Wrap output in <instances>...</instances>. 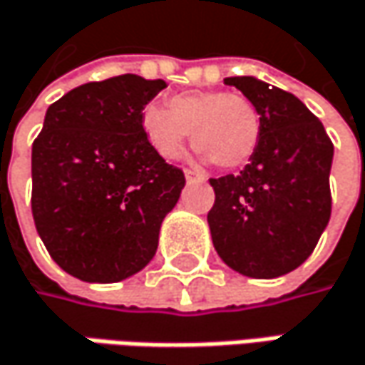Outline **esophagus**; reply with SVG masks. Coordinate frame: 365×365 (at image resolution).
Returning <instances> with one entry per match:
<instances>
[{
  "label": "esophagus",
  "instance_id": "34e87169",
  "mask_svg": "<svg viewBox=\"0 0 365 365\" xmlns=\"http://www.w3.org/2000/svg\"><path fill=\"white\" fill-rule=\"evenodd\" d=\"M183 175H185V182L187 183L204 182L202 173H198V171H192V169H183Z\"/></svg>",
  "mask_w": 365,
  "mask_h": 365
}]
</instances>
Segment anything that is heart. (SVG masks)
Instances as JSON below:
<instances>
[{
    "instance_id": "b5f03b06",
    "label": "heart",
    "mask_w": 365,
    "mask_h": 365,
    "mask_svg": "<svg viewBox=\"0 0 365 365\" xmlns=\"http://www.w3.org/2000/svg\"><path fill=\"white\" fill-rule=\"evenodd\" d=\"M140 125L153 150L167 161L182 157L192 132L200 157L221 169L250 163L262 134V118L254 101L225 91H192L169 98L167 107L148 105Z\"/></svg>"
}]
</instances>
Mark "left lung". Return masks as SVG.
<instances>
[{"label": "left lung", "mask_w": 365, "mask_h": 365, "mask_svg": "<svg viewBox=\"0 0 365 365\" xmlns=\"http://www.w3.org/2000/svg\"><path fill=\"white\" fill-rule=\"evenodd\" d=\"M225 84L254 101L262 134L240 175L210 180L212 246L235 272L274 279L304 264L329 225L334 148L324 125L287 91L254 76Z\"/></svg>", "instance_id": "obj_1"}]
</instances>
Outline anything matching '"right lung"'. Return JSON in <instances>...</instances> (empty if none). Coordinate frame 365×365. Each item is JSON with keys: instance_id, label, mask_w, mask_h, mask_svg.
<instances>
[{"instance_id": "add662e5", "label": "right lung", "mask_w": 365, "mask_h": 365, "mask_svg": "<svg viewBox=\"0 0 365 365\" xmlns=\"http://www.w3.org/2000/svg\"><path fill=\"white\" fill-rule=\"evenodd\" d=\"M165 80L113 76L66 93L33 144V217L55 262L86 283L146 267L185 178L165 163L140 118Z\"/></svg>"}]
</instances>
